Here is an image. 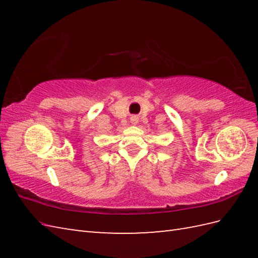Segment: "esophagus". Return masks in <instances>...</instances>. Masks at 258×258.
Segmentation results:
<instances>
[{
  "instance_id": "esophagus-1",
  "label": "esophagus",
  "mask_w": 258,
  "mask_h": 258,
  "mask_svg": "<svg viewBox=\"0 0 258 258\" xmlns=\"http://www.w3.org/2000/svg\"><path fill=\"white\" fill-rule=\"evenodd\" d=\"M131 122H132V124L136 125V124H138V122H139V118L136 117V116H132V117H131Z\"/></svg>"
}]
</instances>
